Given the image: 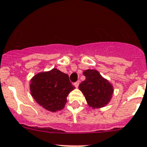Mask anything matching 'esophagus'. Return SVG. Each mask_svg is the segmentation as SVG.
I'll list each match as a JSON object with an SVG mask.
<instances>
[{
  "label": "esophagus",
  "mask_w": 147,
  "mask_h": 147,
  "mask_svg": "<svg viewBox=\"0 0 147 147\" xmlns=\"http://www.w3.org/2000/svg\"><path fill=\"white\" fill-rule=\"evenodd\" d=\"M79 84H80V81H79V80H78V81L75 82V83H74V86H75V87H76V88H78V86H79Z\"/></svg>",
  "instance_id": "obj_1"
}]
</instances>
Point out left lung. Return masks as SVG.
I'll return each mask as SVG.
<instances>
[{
    "mask_svg": "<svg viewBox=\"0 0 147 147\" xmlns=\"http://www.w3.org/2000/svg\"><path fill=\"white\" fill-rule=\"evenodd\" d=\"M83 75L86 80L79 85V89L85 96L88 106L97 109L108 105L114 92L112 85L96 69L85 70Z\"/></svg>",
    "mask_w": 147,
    "mask_h": 147,
    "instance_id": "left-lung-1",
    "label": "left lung"
}]
</instances>
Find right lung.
Here are the masks:
<instances>
[{
    "mask_svg": "<svg viewBox=\"0 0 147 147\" xmlns=\"http://www.w3.org/2000/svg\"><path fill=\"white\" fill-rule=\"evenodd\" d=\"M31 95L38 105L50 112L64 107L68 94L75 88L69 76L57 68L39 72L30 80Z\"/></svg>",
    "mask_w": 147,
    "mask_h": 147,
    "instance_id": "right-lung-1",
    "label": "right lung"
}]
</instances>
